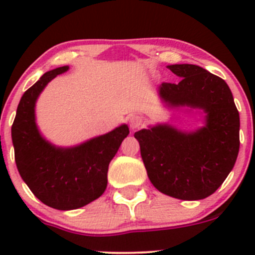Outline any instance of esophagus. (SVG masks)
Masks as SVG:
<instances>
[{
  "label": "esophagus",
  "mask_w": 255,
  "mask_h": 255,
  "mask_svg": "<svg viewBox=\"0 0 255 255\" xmlns=\"http://www.w3.org/2000/svg\"><path fill=\"white\" fill-rule=\"evenodd\" d=\"M143 126V118L138 115H132L129 117V127L132 129H137V128Z\"/></svg>",
  "instance_id": "34e87169"
}]
</instances>
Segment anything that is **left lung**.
<instances>
[{
	"mask_svg": "<svg viewBox=\"0 0 255 255\" xmlns=\"http://www.w3.org/2000/svg\"><path fill=\"white\" fill-rule=\"evenodd\" d=\"M169 69L177 84L163 82L159 95L170 106L204 110L206 125L196 132H180L168 125L134 133L151 184L180 200H202L222 185L237 160L239 113L223 79L192 64Z\"/></svg>",
	"mask_w": 255,
	"mask_h": 255,
	"instance_id": "1",
	"label": "left lung"
}]
</instances>
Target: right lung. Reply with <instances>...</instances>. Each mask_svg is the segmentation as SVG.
Returning a JSON list of instances; mask_svg holds the SVG:
<instances>
[{"instance_id": "add662e5", "label": "right lung", "mask_w": 255, "mask_h": 255, "mask_svg": "<svg viewBox=\"0 0 255 255\" xmlns=\"http://www.w3.org/2000/svg\"><path fill=\"white\" fill-rule=\"evenodd\" d=\"M69 70L48 71L23 94L12 125L14 160L19 175L43 204L56 210H75L99 199L107 186L109 164L129 134L122 125L107 134L73 148H58L40 135L34 106L49 81Z\"/></svg>"}]
</instances>
